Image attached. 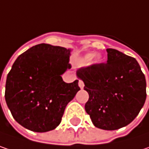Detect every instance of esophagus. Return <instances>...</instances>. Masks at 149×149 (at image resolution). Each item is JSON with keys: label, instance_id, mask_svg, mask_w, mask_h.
Listing matches in <instances>:
<instances>
[{"label": "esophagus", "instance_id": "obj_1", "mask_svg": "<svg viewBox=\"0 0 149 149\" xmlns=\"http://www.w3.org/2000/svg\"><path fill=\"white\" fill-rule=\"evenodd\" d=\"M78 85H79V86H80V88L82 89V88H84V82L82 81V80H79V83H78Z\"/></svg>", "mask_w": 149, "mask_h": 149}]
</instances>
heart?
I'll return each instance as SVG.
<instances>
[{"instance_id":"1","label":"heart","mask_w":149,"mask_h":149,"mask_svg":"<svg viewBox=\"0 0 149 149\" xmlns=\"http://www.w3.org/2000/svg\"><path fill=\"white\" fill-rule=\"evenodd\" d=\"M92 60H93V62L96 63H101L102 62V57L100 54H96V55H95V53L90 52V53L86 54V55L82 58V61H83L85 63H90Z\"/></svg>"}]
</instances>
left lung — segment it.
Returning a JSON list of instances; mask_svg holds the SVG:
<instances>
[{"mask_svg":"<svg viewBox=\"0 0 149 149\" xmlns=\"http://www.w3.org/2000/svg\"><path fill=\"white\" fill-rule=\"evenodd\" d=\"M107 63L80 69L76 74L89 94L85 109L93 125L113 131L138 115L146 100V79L134 58L109 48Z\"/></svg>","mask_w":149,"mask_h":149,"instance_id":"1","label":"left lung"}]
</instances>
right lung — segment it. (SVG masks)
<instances>
[{
    "mask_svg": "<svg viewBox=\"0 0 149 149\" xmlns=\"http://www.w3.org/2000/svg\"><path fill=\"white\" fill-rule=\"evenodd\" d=\"M72 49L39 44L17 57L7 74L5 99L13 117L29 131L47 132L61 122L64 109L80 90L66 83Z\"/></svg>",
    "mask_w": 149,
    "mask_h": 149,
    "instance_id": "right-lung-1",
    "label": "right lung"
}]
</instances>
